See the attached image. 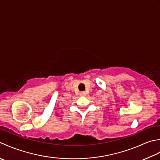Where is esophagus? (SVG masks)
I'll list each match as a JSON object with an SVG mask.
<instances>
[{"label":"esophagus","mask_w":160,"mask_h":160,"mask_svg":"<svg viewBox=\"0 0 160 160\" xmlns=\"http://www.w3.org/2000/svg\"><path fill=\"white\" fill-rule=\"evenodd\" d=\"M85 94H86V93H85L84 92H81V95H82V96H83V95H85Z\"/></svg>","instance_id":"34e87169"}]
</instances>
